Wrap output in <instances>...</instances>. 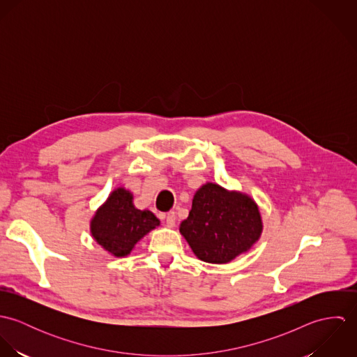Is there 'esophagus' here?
Instances as JSON below:
<instances>
[{
  "instance_id": "34e87169",
  "label": "esophagus",
  "mask_w": 357,
  "mask_h": 357,
  "mask_svg": "<svg viewBox=\"0 0 357 357\" xmlns=\"http://www.w3.org/2000/svg\"><path fill=\"white\" fill-rule=\"evenodd\" d=\"M166 224L169 227H174V224H176V213L174 211H169L166 214Z\"/></svg>"
}]
</instances>
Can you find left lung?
<instances>
[{"label": "left lung", "instance_id": "obj_1", "mask_svg": "<svg viewBox=\"0 0 357 357\" xmlns=\"http://www.w3.org/2000/svg\"><path fill=\"white\" fill-rule=\"evenodd\" d=\"M261 215L252 198L217 184L201 187L180 232L195 255L211 264H227L258 241Z\"/></svg>", "mask_w": 357, "mask_h": 357}]
</instances>
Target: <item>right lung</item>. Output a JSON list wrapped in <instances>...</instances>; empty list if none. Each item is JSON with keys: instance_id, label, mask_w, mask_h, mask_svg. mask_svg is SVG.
<instances>
[{"instance_id": "obj_1", "label": "right lung", "mask_w": 357, "mask_h": 357, "mask_svg": "<svg viewBox=\"0 0 357 357\" xmlns=\"http://www.w3.org/2000/svg\"><path fill=\"white\" fill-rule=\"evenodd\" d=\"M132 199L129 191L116 188L91 222L95 241L115 257L129 255L144 235L159 225L153 211L136 208Z\"/></svg>"}]
</instances>
